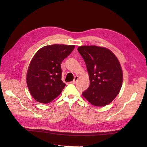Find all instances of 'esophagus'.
I'll use <instances>...</instances> for the list:
<instances>
[{
    "instance_id": "obj_1",
    "label": "esophagus",
    "mask_w": 147,
    "mask_h": 147,
    "mask_svg": "<svg viewBox=\"0 0 147 147\" xmlns=\"http://www.w3.org/2000/svg\"><path fill=\"white\" fill-rule=\"evenodd\" d=\"M78 79H79V76H76L75 78H74V80L73 81H72V82H70V83H73V84H75L76 83V82H77V80H78Z\"/></svg>"
}]
</instances>
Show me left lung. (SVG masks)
Returning <instances> with one entry per match:
<instances>
[{"mask_svg":"<svg viewBox=\"0 0 147 147\" xmlns=\"http://www.w3.org/2000/svg\"><path fill=\"white\" fill-rule=\"evenodd\" d=\"M89 74L90 85L83 96L93 105L104 107L111 103L120 91L123 71L114 53L97 46H81L78 49Z\"/></svg>","mask_w":147,"mask_h":147,"instance_id":"left-lung-1","label":"left lung"}]
</instances>
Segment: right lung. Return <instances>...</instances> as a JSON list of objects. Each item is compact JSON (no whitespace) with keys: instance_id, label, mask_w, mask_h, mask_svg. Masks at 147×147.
<instances>
[{"instance_id":"1","label":"right lung","mask_w":147,"mask_h":147,"mask_svg":"<svg viewBox=\"0 0 147 147\" xmlns=\"http://www.w3.org/2000/svg\"><path fill=\"white\" fill-rule=\"evenodd\" d=\"M75 45L54 44L38 50L29 64L26 81L30 94L38 102L48 104L58 97L65 84L62 81L61 64Z\"/></svg>"}]
</instances>
